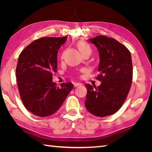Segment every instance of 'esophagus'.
<instances>
[{
    "instance_id": "34e87169",
    "label": "esophagus",
    "mask_w": 152,
    "mask_h": 152,
    "mask_svg": "<svg viewBox=\"0 0 152 152\" xmlns=\"http://www.w3.org/2000/svg\"><path fill=\"white\" fill-rule=\"evenodd\" d=\"M82 86L81 83H79V82H77V83L74 84V87H78V86Z\"/></svg>"
}]
</instances>
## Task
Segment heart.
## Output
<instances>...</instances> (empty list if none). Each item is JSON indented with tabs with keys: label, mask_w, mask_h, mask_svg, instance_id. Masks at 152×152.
Instances as JSON below:
<instances>
[{
	"label": "heart",
	"mask_w": 152,
	"mask_h": 152,
	"mask_svg": "<svg viewBox=\"0 0 152 152\" xmlns=\"http://www.w3.org/2000/svg\"><path fill=\"white\" fill-rule=\"evenodd\" d=\"M77 47L82 56L86 54L90 55L91 54L92 49L91 46L88 44L84 42V41H79V42H78L77 44ZM62 58L63 56H61V58Z\"/></svg>",
	"instance_id": "b5f03b06"
}]
</instances>
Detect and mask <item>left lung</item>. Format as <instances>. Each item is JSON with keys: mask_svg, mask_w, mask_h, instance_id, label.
<instances>
[{"mask_svg": "<svg viewBox=\"0 0 152 152\" xmlns=\"http://www.w3.org/2000/svg\"><path fill=\"white\" fill-rule=\"evenodd\" d=\"M99 54L96 87L85 84L87 89L85 106L96 117H104L117 112L125 102L132 80L131 55L128 49L115 39L99 35L89 39Z\"/></svg>", "mask_w": 152, "mask_h": 152, "instance_id": "1", "label": "left lung"}]
</instances>
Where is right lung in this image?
<instances>
[{
	"mask_svg": "<svg viewBox=\"0 0 152 152\" xmlns=\"http://www.w3.org/2000/svg\"><path fill=\"white\" fill-rule=\"evenodd\" d=\"M65 37H42L20 53L16 69L18 88L25 108L40 117L52 115L61 107L73 89L70 82L56 87L53 73L57 72L58 50Z\"/></svg>",
	"mask_w": 152,
	"mask_h": 152,
	"instance_id": "1",
	"label": "right lung"
}]
</instances>
